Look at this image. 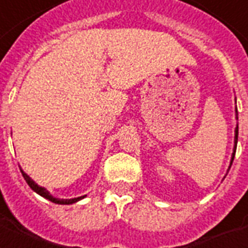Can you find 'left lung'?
Here are the masks:
<instances>
[{
	"label": "left lung",
	"instance_id": "8db88e82",
	"mask_svg": "<svg viewBox=\"0 0 248 248\" xmlns=\"http://www.w3.org/2000/svg\"><path fill=\"white\" fill-rule=\"evenodd\" d=\"M235 104H236V98H235ZM235 118L238 119V110H236V106H235ZM236 143H238V124H236V127H235V137H234V148H232V161H230V167H232V160H234V156H235ZM229 170H230V168H229Z\"/></svg>",
	"mask_w": 248,
	"mask_h": 248
}]
</instances>
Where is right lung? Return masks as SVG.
Returning a JSON list of instances; mask_svg holds the SVG:
<instances>
[{"label": "right lung", "instance_id": "1", "mask_svg": "<svg viewBox=\"0 0 248 248\" xmlns=\"http://www.w3.org/2000/svg\"><path fill=\"white\" fill-rule=\"evenodd\" d=\"M21 172H22V176H23V179L26 180V183L29 184V186H30L31 189L34 190V192H36V193L39 194V196H42V197L49 200L51 202L59 203V205H71V203L78 202V201H80V200H82L84 197H85V196H81V197H76V199H56V197H54L52 194L49 193L48 190L46 189L45 186H40V185L36 184L35 181L32 180L30 176L27 175L26 172H23V170H22V168H21Z\"/></svg>", "mask_w": 248, "mask_h": 248}]
</instances>
